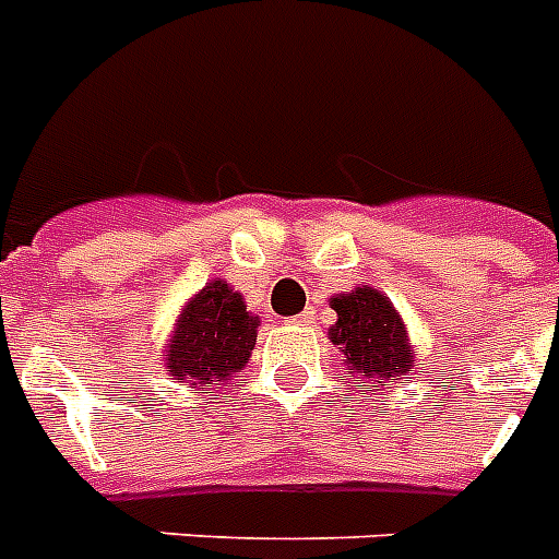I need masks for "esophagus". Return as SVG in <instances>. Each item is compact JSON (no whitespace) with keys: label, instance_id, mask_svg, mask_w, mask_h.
<instances>
[{"label":"esophagus","instance_id":"1","mask_svg":"<svg viewBox=\"0 0 559 559\" xmlns=\"http://www.w3.org/2000/svg\"><path fill=\"white\" fill-rule=\"evenodd\" d=\"M293 324H316V310H304L298 319H293Z\"/></svg>","mask_w":559,"mask_h":559}]
</instances>
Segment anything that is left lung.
<instances>
[{
  "instance_id": "8db88e82",
  "label": "left lung",
  "mask_w": 559,
  "mask_h": 559,
  "mask_svg": "<svg viewBox=\"0 0 559 559\" xmlns=\"http://www.w3.org/2000/svg\"><path fill=\"white\" fill-rule=\"evenodd\" d=\"M330 307L338 321L330 326V342L344 353L356 388H379L388 379H405L416 367V353L407 338V326L384 293L356 287L333 295Z\"/></svg>"
}]
</instances>
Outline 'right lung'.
I'll return each mask as SVG.
<instances>
[{
  "label": "right lung",
  "instance_id": "right-lung-1",
  "mask_svg": "<svg viewBox=\"0 0 559 559\" xmlns=\"http://www.w3.org/2000/svg\"><path fill=\"white\" fill-rule=\"evenodd\" d=\"M258 324L240 293L226 281H212L180 312L166 347V370L194 388L226 382L252 356Z\"/></svg>",
  "mask_w": 559,
  "mask_h": 559
}]
</instances>
